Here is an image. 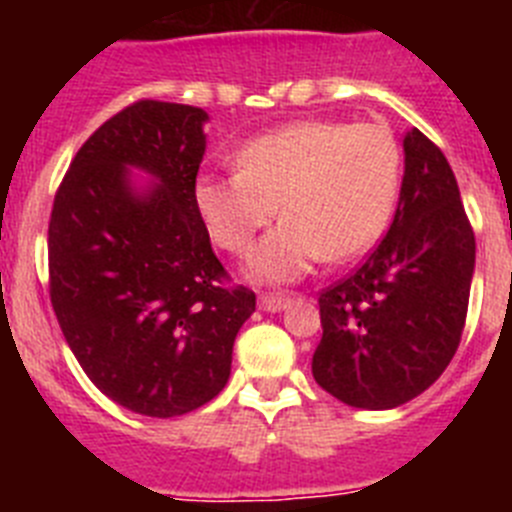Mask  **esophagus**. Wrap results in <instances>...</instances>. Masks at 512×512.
<instances>
[{
  "mask_svg": "<svg viewBox=\"0 0 512 512\" xmlns=\"http://www.w3.org/2000/svg\"><path fill=\"white\" fill-rule=\"evenodd\" d=\"M289 305L287 295H261L259 297V307L266 312H279Z\"/></svg>",
  "mask_w": 512,
  "mask_h": 512,
  "instance_id": "esophagus-1",
  "label": "esophagus"
}]
</instances>
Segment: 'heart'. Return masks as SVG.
<instances>
[{"label":"heart","instance_id":"b5f03b06","mask_svg":"<svg viewBox=\"0 0 512 512\" xmlns=\"http://www.w3.org/2000/svg\"><path fill=\"white\" fill-rule=\"evenodd\" d=\"M235 164L233 174L197 179V210L217 246L246 253L282 207L284 220L253 251L248 274L284 284L323 256L354 259L379 241L400 192L402 148L377 122L302 120L253 138Z\"/></svg>","mask_w":512,"mask_h":512}]
</instances>
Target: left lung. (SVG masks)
Segmentation results:
<instances>
[{
  "label": "left lung",
  "mask_w": 512,
  "mask_h": 512,
  "mask_svg": "<svg viewBox=\"0 0 512 512\" xmlns=\"http://www.w3.org/2000/svg\"><path fill=\"white\" fill-rule=\"evenodd\" d=\"M395 220L369 259L318 297L312 377L361 410L428 390L459 348L474 274V230L449 161L418 128L402 140Z\"/></svg>",
  "instance_id": "1"
}]
</instances>
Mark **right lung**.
<instances>
[{
	"instance_id": "right-lung-1",
	"label": "right lung",
	"mask_w": 512,
	"mask_h": 512,
	"mask_svg": "<svg viewBox=\"0 0 512 512\" xmlns=\"http://www.w3.org/2000/svg\"><path fill=\"white\" fill-rule=\"evenodd\" d=\"M207 112L140 99L99 125L71 161L48 223L51 305L102 395L148 418L220 395L233 343L256 310L230 287L194 187ZM130 165L157 179L138 193Z\"/></svg>"
}]
</instances>
